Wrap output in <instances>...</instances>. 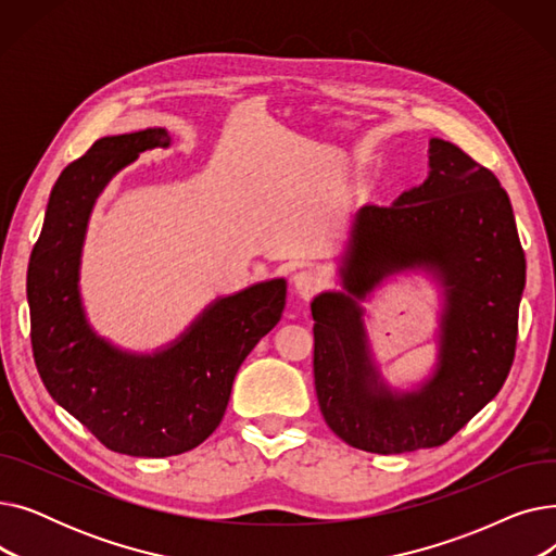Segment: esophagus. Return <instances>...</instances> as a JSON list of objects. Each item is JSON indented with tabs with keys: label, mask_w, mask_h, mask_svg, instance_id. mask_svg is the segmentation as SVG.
Returning <instances> with one entry per match:
<instances>
[{
	"label": "esophagus",
	"mask_w": 556,
	"mask_h": 556,
	"mask_svg": "<svg viewBox=\"0 0 556 556\" xmlns=\"http://www.w3.org/2000/svg\"><path fill=\"white\" fill-rule=\"evenodd\" d=\"M325 286H327L325 275L319 270H313V268H304V270L295 273V277H293V288L302 300L315 298Z\"/></svg>",
	"instance_id": "esophagus-1"
}]
</instances>
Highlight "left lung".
<instances>
[{"label": "left lung", "instance_id": "left-lung-1", "mask_svg": "<svg viewBox=\"0 0 556 556\" xmlns=\"http://www.w3.org/2000/svg\"><path fill=\"white\" fill-rule=\"evenodd\" d=\"M421 265L450 288L441 367L421 391L394 395L368 363L355 300L386 274ZM340 273L346 293L311 304L327 426L378 455L446 444L501 392L516 354L525 252L507 191L455 143L430 139L428 180L390 207H361Z\"/></svg>", "mask_w": 556, "mask_h": 556}]
</instances>
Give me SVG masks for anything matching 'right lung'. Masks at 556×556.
Here are the masks:
<instances>
[{"mask_svg": "<svg viewBox=\"0 0 556 556\" xmlns=\"http://www.w3.org/2000/svg\"><path fill=\"white\" fill-rule=\"evenodd\" d=\"M168 141L162 128L103 137L74 160L51 189L26 275L31 346L47 392L105 448L132 457L180 455L207 440L233 376L286 304L283 279L256 283L218 300L155 356L124 354L85 323L78 256L92 204L116 170Z\"/></svg>", "mask_w": 556, "mask_h": 556, "instance_id": "1", "label": "right lung"}]
</instances>
